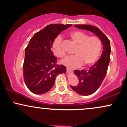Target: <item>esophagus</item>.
<instances>
[{"label": "esophagus", "mask_w": 127, "mask_h": 127, "mask_svg": "<svg viewBox=\"0 0 127 127\" xmlns=\"http://www.w3.org/2000/svg\"><path fill=\"white\" fill-rule=\"evenodd\" d=\"M73 71V69H71V68H67V72L68 73L72 72Z\"/></svg>", "instance_id": "esophagus-1"}]
</instances>
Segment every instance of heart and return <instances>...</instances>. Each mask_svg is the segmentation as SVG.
<instances>
[{"label": "heart", "mask_w": 127, "mask_h": 127, "mask_svg": "<svg viewBox=\"0 0 127 127\" xmlns=\"http://www.w3.org/2000/svg\"><path fill=\"white\" fill-rule=\"evenodd\" d=\"M70 37L78 44L74 51L75 55L63 60L61 62L63 64L74 68L81 66L83 64H92L97 60L102 46L101 40L98 37L90 36L81 31L72 32L70 33ZM62 42V37L58 36L52 44V52L59 58H63L65 55V52L61 47Z\"/></svg>", "instance_id": "heart-1"}]
</instances>
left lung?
I'll return each instance as SVG.
<instances>
[{
    "label": "left lung",
    "mask_w": 127,
    "mask_h": 127,
    "mask_svg": "<svg viewBox=\"0 0 127 127\" xmlns=\"http://www.w3.org/2000/svg\"><path fill=\"white\" fill-rule=\"evenodd\" d=\"M76 28L88 30L94 33L101 40L103 51L100 59L87 70H75L74 74L79 79L78 85L71 86L73 91L81 95H89L93 94L101 85L107 73V67L110 59V40L98 27L86 24H76Z\"/></svg>",
    "instance_id": "1"
}]
</instances>
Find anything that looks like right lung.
Returning a JSON list of instances; mask_svg holds the SVG:
<instances>
[{"label": "right lung", "instance_id": "right-lung-1", "mask_svg": "<svg viewBox=\"0 0 127 127\" xmlns=\"http://www.w3.org/2000/svg\"><path fill=\"white\" fill-rule=\"evenodd\" d=\"M72 24H49L34 34L25 49L23 64L24 80L29 90L36 94L49 91L59 74L66 72L63 65H57L52 51L55 37Z\"/></svg>", "mask_w": 127, "mask_h": 127}]
</instances>
